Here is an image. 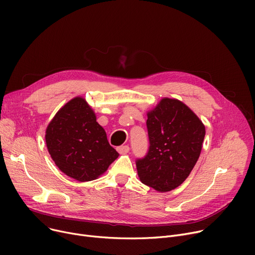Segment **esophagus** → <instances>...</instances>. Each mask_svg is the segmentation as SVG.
I'll return each instance as SVG.
<instances>
[{
  "label": "esophagus",
  "instance_id": "esophagus-1",
  "mask_svg": "<svg viewBox=\"0 0 255 255\" xmlns=\"http://www.w3.org/2000/svg\"><path fill=\"white\" fill-rule=\"evenodd\" d=\"M129 150H130V148H129L128 145H120V146H118V148H117V151L120 154H122V155L127 154L129 152Z\"/></svg>",
  "mask_w": 255,
  "mask_h": 255
}]
</instances>
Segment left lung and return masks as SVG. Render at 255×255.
<instances>
[{
  "mask_svg": "<svg viewBox=\"0 0 255 255\" xmlns=\"http://www.w3.org/2000/svg\"><path fill=\"white\" fill-rule=\"evenodd\" d=\"M150 148L136 161L141 183L159 192L179 187L202 152L206 128L182 101L164 97L146 113Z\"/></svg>",
  "mask_w": 255,
  "mask_h": 255,
  "instance_id": "obj_1",
  "label": "left lung"
}]
</instances>
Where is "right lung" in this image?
<instances>
[{"label":"right lung","mask_w":255,"mask_h":255,"mask_svg":"<svg viewBox=\"0 0 255 255\" xmlns=\"http://www.w3.org/2000/svg\"><path fill=\"white\" fill-rule=\"evenodd\" d=\"M45 142L59 169L78 182L98 179L119 157L82 96L69 100L52 118Z\"/></svg>","instance_id":"right-lung-1"}]
</instances>
